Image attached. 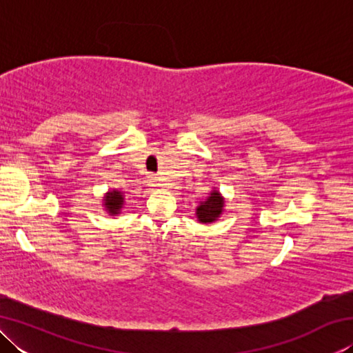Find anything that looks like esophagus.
Returning a JSON list of instances; mask_svg holds the SVG:
<instances>
[{"label": "esophagus", "instance_id": "1", "mask_svg": "<svg viewBox=\"0 0 353 353\" xmlns=\"http://www.w3.org/2000/svg\"><path fill=\"white\" fill-rule=\"evenodd\" d=\"M149 185H151V187H154V188H159V187H162V182H160V179L159 177H155V176H149Z\"/></svg>", "mask_w": 353, "mask_h": 353}]
</instances>
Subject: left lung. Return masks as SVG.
I'll use <instances>...</instances> for the list:
<instances>
[{
	"label": "left lung",
	"instance_id": "obj_1",
	"mask_svg": "<svg viewBox=\"0 0 353 353\" xmlns=\"http://www.w3.org/2000/svg\"><path fill=\"white\" fill-rule=\"evenodd\" d=\"M224 208V198L221 196L218 190H213L210 196L205 201H202L201 204L196 208V218H198L199 223L208 224L216 221L221 213H223Z\"/></svg>",
	"mask_w": 353,
	"mask_h": 353
}]
</instances>
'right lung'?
Here are the masks:
<instances>
[{
    "mask_svg": "<svg viewBox=\"0 0 353 353\" xmlns=\"http://www.w3.org/2000/svg\"><path fill=\"white\" fill-rule=\"evenodd\" d=\"M103 201H104L103 205L105 207V210L109 214H119V212H121V208L124 205L123 193L118 190L107 191Z\"/></svg>",
    "mask_w": 353,
    "mask_h": 353,
    "instance_id": "obj_1",
    "label": "right lung"
}]
</instances>
